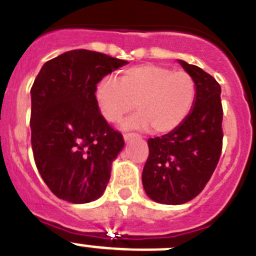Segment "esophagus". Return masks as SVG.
<instances>
[{"label":"esophagus","instance_id":"1","mask_svg":"<svg viewBox=\"0 0 256 256\" xmlns=\"http://www.w3.org/2000/svg\"><path fill=\"white\" fill-rule=\"evenodd\" d=\"M140 138L138 134H124V141L126 142H130L132 141V140H137Z\"/></svg>","mask_w":256,"mask_h":256}]
</instances>
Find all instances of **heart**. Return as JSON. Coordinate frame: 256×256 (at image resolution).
<instances>
[{
	"mask_svg": "<svg viewBox=\"0 0 256 256\" xmlns=\"http://www.w3.org/2000/svg\"><path fill=\"white\" fill-rule=\"evenodd\" d=\"M97 106L110 123H116L132 112L134 105L140 112L128 118L123 130H148L168 133L183 123L196 98V84L186 72H173L169 68L144 64L126 69L120 82L101 79L96 87Z\"/></svg>",
	"mask_w": 256,
	"mask_h": 256,
	"instance_id": "1",
	"label": "heart"
}]
</instances>
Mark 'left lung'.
Here are the masks:
<instances>
[{
  "label": "left lung",
  "mask_w": 256,
  "mask_h": 256,
  "mask_svg": "<svg viewBox=\"0 0 256 256\" xmlns=\"http://www.w3.org/2000/svg\"><path fill=\"white\" fill-rule=\"evenodd\" d=\"M178 62L195 80V102L180 126L148 140L142 172L148 198L166 205L184 204L202 191L219 162L223 140L220 86L201 68Z\"/></svg>",
  "instance_id": "left-lung-1"
}]
</instances>
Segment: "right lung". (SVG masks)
<instances>
[{"label":"right lung","mask_w":256,"mask_h":256,"mask_svg":"<svg viewBox=\"0 0 256 256\" xmlns=\"http://www.w3.org/2000/svg\"><path fill=\"white\" fill-rule=\"evenodd\" d=\"M128 64L100 52L73 50L47 61L32 97V148L40 177L54 195L73 204L101 198L123 136L97 106V83Z\"/></svg>","instance_id":"1"}]
</instances>
